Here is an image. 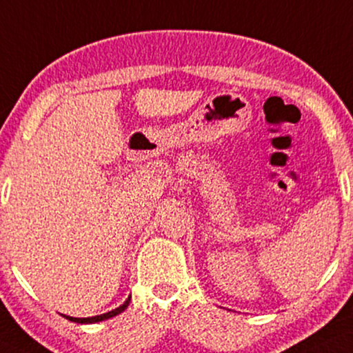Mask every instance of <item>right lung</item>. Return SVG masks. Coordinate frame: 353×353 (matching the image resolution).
Here are the masks:
<instances>
[{
	"label": "right lung",
	"instance_id": "add662e5",
	"mask_svg": "<svg viewBox=\"0 0 353 353\" xmlns=\"http://www.w3.org/2000/svg\"><path fill=\"white\" fill-rule=\"evenodd\" d=\"M129 301L130 298L125 299V303L123 304V306L116 307V310H112L110 312H106V314H101V316H93V317H72V316H63L67 317L68 321H72V323H80V324H91V323H99V321H104V319H110V317H114L119 314V312H123L125 307L129 306Z\"/></svg>",
	"mask_w": 353,
	"mask_h": 353
}]
</instances>
